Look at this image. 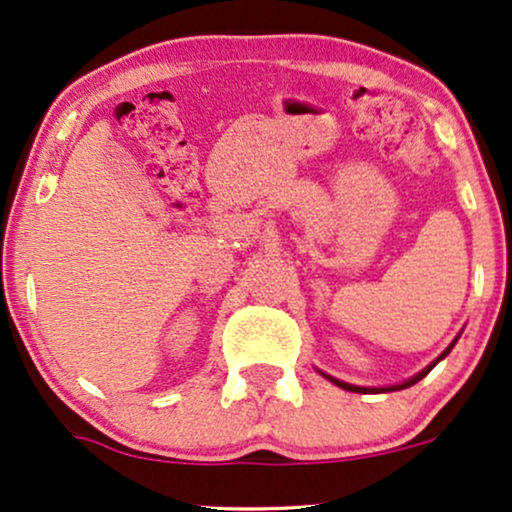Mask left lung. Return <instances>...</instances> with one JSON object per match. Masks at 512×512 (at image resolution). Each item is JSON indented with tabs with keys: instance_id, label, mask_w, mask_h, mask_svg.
Returning <instances> with one entry per match:
<instances>
[{
	"instance_id": "obj_1",
	"label": "left lung",
	"mask_w": 512,
	"mask_h": 512,
	"mask_svg": "<svg viewBox=\"0 0 512 512\" xmlns=\"http://www.w3.org/2000/svg\"><path fill=\"white\" fill-rule=\"evenodd\" d=\"M456 342H458V337H456V339H453V342L449 344V349H446L444 353H441V356L437 358V361H434V363H430V365H427V368H425V370H420V372H418V375H415V377H410V380H406V382H401V384H394V387H380V389H377V387H356V384H349V382H339V380H334V377H330V375H325V372H323V375H325V377H327V380H330V382H334V384H337V387H342V389H346V391H356V394H380V391H399V389L413 387V384H415V382H420V380H422V377H425V375H427V372H430V370L434 368V365H437V363L441 361V358H446V356H449V353H451V349H453V346H456Z\"/></svg>"
}]
</instances>
